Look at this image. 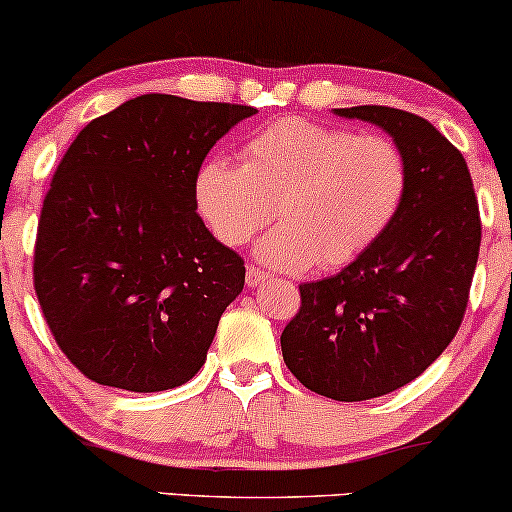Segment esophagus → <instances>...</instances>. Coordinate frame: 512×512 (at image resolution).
<instances>
[{
    "label": "esophagus",
    "instance_id": "esophagus-1",
    "mask_svg": "<svg viewBox=\"0 0 512 512\" xmlns=\"http://www.w3.org/2000/svg\"><path fill=\"white\" fill-rule=\"evenodd\" d=\"M264 279H267V274H264L262 269H257L255 264H250L248 274H245V281H248V286H252V289H257V286L264 284Z\"/></svg>",
    "mask_w": 512,
    "mask_h": 512
}]
</instances>
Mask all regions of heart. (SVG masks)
Here are the masks:
<instances>
[{
  "label": "heart",
  "instance_id": "heart-1",
  "mask_svg": "<svg viewBox=\"0 0 512 512\" xmlns=\"http://www.w3.org/2000/svg\"><path fill=\"white\" fill-rule=\"evenodd\" d=\"M409 187L402 151L378 134L284 117L245 144L243 163L209 158L197 173V209L214 236L243 245L276 214L255 255L269 269L342 267L395 221Z\"/></svg>",
  "mask_w": 512,
  "mask_h": 512
}]
</instances>
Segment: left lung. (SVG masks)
Returning a JSON list of instances; mask_svg holds the SVG:
<instances>
[{
	"label": "left lung",
	"instance_id": "left-lung-1",
	"mask_svg": "<svg viewBox=\"0 0 512 512\" xmlns=\"http://www.w3.org/2000/svg\"><path fill=\"white\" fill-rule=\"evenodd\" d=\"M334 115L390 134L409 168L407 197L363 255L301 284L281 354L308 390L363 402L411 383L448 349L467 308L481 221L467 161L431 122L385 105Z\"/></svg>",
	"mask_w": 512,
	"mask_h": 512
}]
</instances>
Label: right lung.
Wrapping results in <instances>:
<instances>
[{
    "instance_id": "1",
    "label": "right lung",
    "mask_w": 512,
    "mask_h": 512,
    "mask_svg": "<svg viewBox=\"0 0 512 512\" xmlns=\"http://www.w3.org/2000/svg\"><path fill=\"white\" fill-rule=\"evenodd\" d=\"M250 105L146 93L81 129L55 170L35 240L40 308L88 380L173 390L207 361L243 260L197 214L195 182Z\"/></svg>"
}]
</instances>
